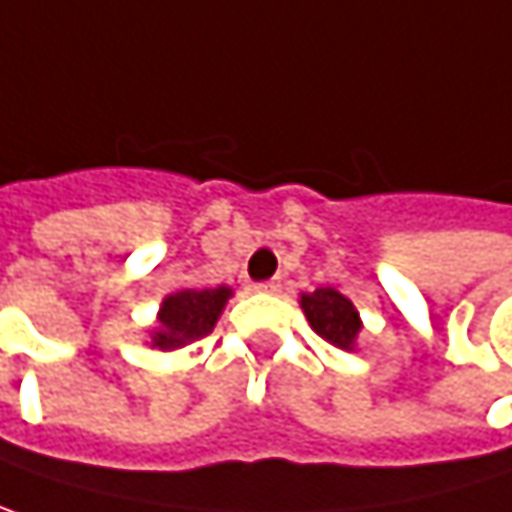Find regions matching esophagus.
I'll return each mask as SVG.
<instances>
[{
	"label": "esophagus",
	"mask_w": 512,
	"mask_h": 512,
	"mask_svg": "<svg viewBox=\"0 0 512 512\" xmlns=\"http://www.w3.org/2000/svg\"><path fill=\"white\" fill-rule=\"evenodd\" d=\"M255 290H260V293H278L281 290V281L278 278H269V281H260Z\"/></svg>",
	"instance_id": "34e87169"
}]
</instances>
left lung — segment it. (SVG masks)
<instances>
[{"mask_svg":"<svg viewBox=\"0 0 512 512\" xmlns=\"http://www.w3.org/2000/svg\"><path fill=\"white\" fill-rule=\"evenodd\" d=\"M302 310L310 328L322 340H328L337 349H354L363 322H360L357 307L343 293H337L334 287H319L313 293H302Z\"/></svg>","mask_w":512,"mask_h":512,"instance_id":"obj_1","label":"left lung"}]
</instances>
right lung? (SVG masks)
Masks as SVG:
<instances>
[{
	"label": "right lung",
	"mask_w": 512,
	"mask_h": 512,
	"mask_svg": "<svg viewBox=\"0 0 512 512\" xmlns=\"http://www.w3.org/2000/svg\"><path fill=\"white\" fill-rule=\"evenodd\" d=\"M228 299H231V287L178 290L166 296L158 310V328L152 331V346L172 351L208 337Z\"/></svg>",
	"instance_id": "1"
}]
</instances>
